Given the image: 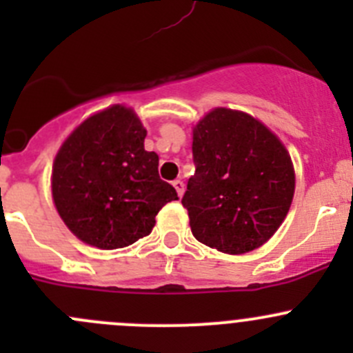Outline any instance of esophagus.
<instances>
[{
  "label": "esophagus",
  "mask_w": 353,
  "mask_h": 353,
  "mask_svg": "<svg viewBox=\"0 0 353 353\" xmlns=\"http://www.w3.org/2000/svg\"><path fill=\"white\" fill-rule=\"evenodd\" d=\"M172 186L176 188V191H177V194H179V196H183L184 194V183L181 179H176L172 183Z\"/></svg>",
  "instance_id": "1"
}]
</instances>
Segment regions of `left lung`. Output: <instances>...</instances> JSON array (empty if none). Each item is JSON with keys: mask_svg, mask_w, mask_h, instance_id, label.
<instances>
[{"mask_svg": "<svg viewBox=\"0 0 353 353\" xmlns=\"http://www.w3.org/2000/svg\"><path fill=\"white\" fill-rule=\"evenodd\" d=\"M193 162L181 203L199 243L243 254L282 225L294 198V167L265 124L239 110H212L194 128Z\"/></svg>", "mask_w": 353, "mask_h": 353, "instance_id": "8db88e82", "label": "left lung"}]
</instances>
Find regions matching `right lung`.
Returning a JSON list of instances; mask_svg holds the SVG:
<instances>
[{"label":"right lung","mask_w":353,"mask_h":353,"mask_svg":"<svg viewBox=\"0 0 353 353\" xmlns=\"http://www.w3.org/2000/svg\"><path fill=\"white\" fill-rule=\"evenodd\" d=\"M147 131L131 109L102 110L63 143L52 165V198L68 229L99 249L148 236L177 193L159 176V155L143 147Z\"/></svg>","instance_id":"right-lung-1"}]
</instances>
